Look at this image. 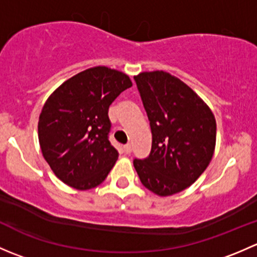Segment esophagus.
<instances>
[{
	"label": "esophagus",
	"instance_id": "obj_1",
	"mask_svg": "<svg viewBox=\"0 0 257 257\" xmlns=\"http://www.w3.org/2000/svg\"><path fill=\"white\" fill-rule=\"evenodd\" d=\"M124 153H125V154H131L132 153V145L131 144H128L124 147Z\"/></svg>",
	"mask_w": 257,
	"mask_h": 257
}]
</instances>
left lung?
<instances>
[{
    "instance_id": "left-lung-1",
    "label": "left lung",
    "mask_w": 257,
    "mask_h": 257,
    "mask_svg": "<svg viewBox=\"0 0 257 257\" xmlns=\"http://www.w3.org/2000/svg\"><path fill=\"white\" fill-rule=\"evenodd\" d=\"M152 129V150L133 164L142 184L159 196L180 193L211 162L216 121L205 102L164 71L134 77Z\"/></svg>"
}]
</instances>
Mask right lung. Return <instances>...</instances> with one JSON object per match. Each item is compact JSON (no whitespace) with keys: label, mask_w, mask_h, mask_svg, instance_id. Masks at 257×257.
Listing matches in <instances>:
<instances>
[{"label":"right lung","mask_w":257,"mask_h":257,"mask_svg":"<svg viewBox=\"0 0 257 257\" xmlns=\"http://www.w3.org/2000/svg\"><path fill=\"white\" fill-rule=\"evenodd\" d=\"M132 80L98 66L62 83L46 100L38 120L43 158L56 177L77 190L104 181L118 159L110 144L108 109Z\"/></svg>","instance_id":"obj_1"}]
</instances>
